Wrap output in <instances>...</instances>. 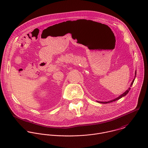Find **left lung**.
<instances>
[{"label": "left lung", "instance_id": "1", "mask_svg": "<svg viewBox=\"0 0 148 148\" xmlns=\"http://www.w3.org/2000/svg\"><path fill=\"white\" fill-rule=\"evenodd\" d=\"M136 71H135V76H134V78L133 79V81H132V82L131 83V85H130V87H131L132 85H133V82H134V79H135V78H136ZM130 90V88H129V89H127V90H126L122 94H121V95H120L119 97H118L117 98H115V99H112V100H111V101H107V102H100V101H97V102H99V103H110V102H113V101H117V100H118L119 99H120V98H121L122 97H124V96H125L128 92H129V90Z\"/></svg>", "mask_w": 148, "mask_h": 148}]
</instances>
